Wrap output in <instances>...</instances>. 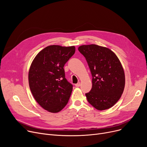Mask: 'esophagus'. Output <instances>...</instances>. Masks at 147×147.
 Wrapping results in <instances>:
<instances>
[{"instance_id":"esophagus-1","label":"esophagus","mask_w":147,"mask_h":147,"mask_svg":"<svg viewBox=\"0 0 147 147\" xmlns=\"http://www.w3.org/2000/svg\"><path fill=\"white\" fill-rule=\"evenodd\" d=\"M75 86H76V87H79V86H80V82H79V83H78L77 84H75Z\"/></svg>"}]
</instances>
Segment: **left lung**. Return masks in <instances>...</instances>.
<instances>
[{
    "mask_svg": "<svg viewBox=\"0 0 147 147\" xmlns=\"http://www.w3.org/2000/svg\"><path fill=\"white\" fill-rule=\"evenodd\" d=\"M78 50L85 58L92 77V89L85 94L88 101L98 110L110 109L125 88V72L120 60L110 49L96 45H82Z\"/></svg>",
    "mask_w": 147,
    "mask_h": 147,
    "instance_id": "left-lung-1",
    "label": "left lung"
}]
</instances>
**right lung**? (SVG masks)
<instances>
[{"label":"right lung","instance_id":"right-lung-1","mask_svg":"<svg viewBox=\"0 0 147 147\" xmlns=\"http://www.w3.org/2000/svg\"><path fill=\"white\" fill-rule=\"evenodd\" d=\"M75 53L74 46H47L31 65L28 82L37 102L51 113H58L67 105L73 84L65 78L64 67Z\"/></svg>","mask_w":147,"mask_h":147}]
</instances>
